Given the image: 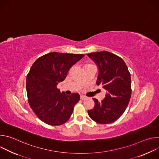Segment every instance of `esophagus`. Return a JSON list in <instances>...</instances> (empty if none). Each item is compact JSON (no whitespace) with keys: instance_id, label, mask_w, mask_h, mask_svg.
Returning <instances> with one entry per match:
<instances>
[{"instance_id":"obj_1","label":"esophagus","mask_w":159,"mask_h":159,"mask_svg":"<svg viewBox=\"0 0 159 159\" xmlns=\"http://www.w3.org/2000/svg\"><path fill=\"white\" fill-rule=\"evenodd\" d=\"M86 98H87V97L84 96V95H81L80 96V99H82V100H85Z\"/></svg>"}]
</instances>
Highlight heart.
<instances>
[{
    "instance_id": "1",
    "label": "heart",
    "mask_w": 159,
    "mask_h": 159,
    "mask_svg": "<svg viewBox=\"0 0 159 159\" xmlns=\"http://www.w3.org/2000/svg\"><path fill=\"white\" fill-rule=\"evenodd\" d=\"M87 65H91V64H87ZM87 65H86V66H87Z\"/></svg>"
}]
</instances>
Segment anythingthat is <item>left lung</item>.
I'll return each mask as SVG.
<instances>
[{
	"instance_id": "8db88e82",
	"label": "left lung",
	"mask_w": 159,
	"mask_h": 159,
	"mask_svg": "<svg viewBox=\"0 0 159 159\" xmlns=\"http://www.w3.org/2000/svg\"><path fill=\"white\" fill-rule=\"evenodd\" d=\"M98 66L96 84L106 89L105 98L99 102L93 98L95 105L88 110L89 117L99 124L116 121L125 112L131 95V75L124 60L107 51L87 54Z\"/></svg>"
}]
</instances>
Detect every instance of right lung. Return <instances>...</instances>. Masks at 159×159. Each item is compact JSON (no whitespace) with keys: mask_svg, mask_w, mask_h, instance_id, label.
Listing matches in <instances>:
<instances>
[{"mask_svg":"<svg viewBox=\"0 0 159 159\" xmlns=\"http://www.w3.org/2000/svg\"><path fill=\"white\" fill-rule=\"evenodd\" d=\"M84 56L52 52L40 57L33 64L26 77L28 102L43 122L58 126L70 118L80 95L60 93L57 85L65 80L70 68Z\"/></svg>","mask_w":159,"mask_h":159,"instance_id":"right-lung-1","label":"right lung"}]
</instances>
